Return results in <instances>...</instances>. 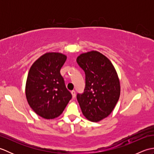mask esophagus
I'll list each match as a JSON object with an SVG mask.
<instances>
[{
    "label": "esophagus",
    "mask_w": 154,
    "mask_h": 154,
    "mask_svg": "<svg viewBox=\"0 0 154 154\" xmlns=\"http://www.w3.org/2000/svg\"><path fill=\"white\" fill-rule=\"evenodd\" d=\"M71 94H72V96H73V99H74V98H75V97H76V93H75V91H71Z\"/></svg>",
    "instance_id": "34e87169"
}]
</instances>
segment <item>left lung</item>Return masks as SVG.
Wrapping results in <instances>:
<instances>
[{
  "instance_id": "1",
  "label": "left lung",
  "mask_w": 154,
  "mask_h": 154,
  "mask_svg": "<svg viewBox=\"0 0 154 154\" xmlns=\"http://www.w3.org/2000/svg\"><path fill=\"white\" fill-rule=\"evenodd\" d=\"M85 73V87L77 99L83 115L99 122L112 112L119 99L120 81L113 65L96 51L81 54L77 59Z\"/></svg>"
}]
</instances>
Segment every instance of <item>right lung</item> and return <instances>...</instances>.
I'll return each mask as SVG.
<instances>
[{
  "instance_id": "1",
  "label": "right lung",
  "mask_w": 154,
  "mask_h": 154,
  "mask_svg": "<svg viewBox=\"0 0 154 154\" xmlns=\"http://www.w3.org/2000/svg\"><path fill=\"white\" fill-rule=\"evenodd\" d=\"M66 59L60 53H47L38 59L29 71L26 85L28 103L44 119L60 116L72 98L60 73Z\"/></svg>"
}]
</instances>
